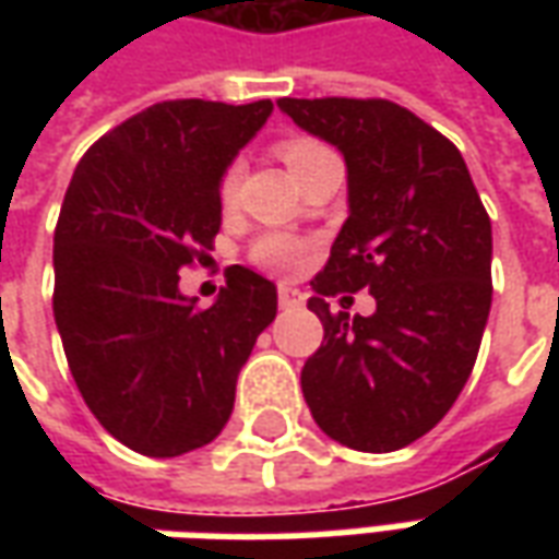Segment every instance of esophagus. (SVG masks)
<instances>
[{
  "mask_svg": "<svg viewBox=\"0 0 559 559\" xmlns=\"http://www.w3.org/2000/svg\"><path fill=\"white\" fill-rule=\"evenodd\" d=\"M302 293L296 290V287H278V305L281 308H299L302 305Z\"/></svg>",
  "mask_w": 559,
  "mask_h": 559,
  "instance_id": "34e87169",
  "label": "esophagus"
}]
</instances>
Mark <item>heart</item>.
<instances>
[{
    "instance_id": "b5f03b06",
    "label": "heart",
    "mask_w": 559,
    "mask_h": 559,
    "mask_svg": "<svg viewBox=\"0 0 559 559\" xmlns=\"http://www.w3.org/2000/svg\"><path fill=\"white\" fill-rule=\"evenodd\" d=\"M281 158L287 160V167L293 173L299 170L302 164L326 152V148L314 143V140H284L278 146ZM236 191H239V164H230L227 170L221 173L218 197L224 206H233L236 203ZM251 260L257 266H263L266 272H275V275H290L296 269L302 266L305 260V245L299 239H293L287 233H266L260 236L251 248Z\"/></svg>"
}]
</instances>
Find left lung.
I'll return each mask as SVG.
<instances>
[{"label": "left lung", "instance_id": "8db88e82", "mask_svg": "<svg viewBox=\"0 0 559 559\" xmlns=\"http://www.w3.org/2000/svg\"><path fill=\"white\" fill-rule=\"evenodd\" d=\"M278 107L347 164V221L311 281L323 344L305 362L302 395L341 445L395 452L443 419L476 365L491 311V218L455 143L407 107L383 98ZM362 286L374 316L328 311L326 295Z\"/></svg>", "mask_w": 559, "mask_h": 559}]
</instances>
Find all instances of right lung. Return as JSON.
Wrapping results in <instances>:
<instances>
[{
	"label": "right lung",
	"instance_id": "right-lung-1",
	"mask_svg": "<svg viewBox=\"0 0 559 559\" xmlns=\"http://www.w3.org/2000/svg\"><path fill=\"white\" fill-rule=\"evenodd\" d=\"M272 102L152 104L80 158L53 233V317L80 395L148 457L212 443L278 290L245 266L209 308L179 290L221 230V173Z\"/></svg>",
	"mask_w": 559,
	"mask_h": 559
}]
</instances>
